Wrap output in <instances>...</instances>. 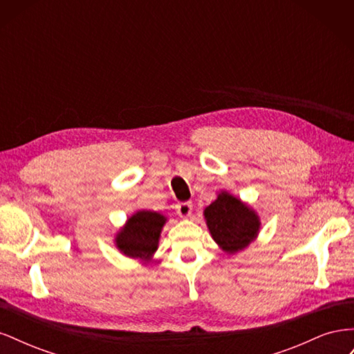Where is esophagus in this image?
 <instances>
[{
	"mask_svg": "<svg viewBox=\"0 0 354 354\" xmlns=\"http://www.w3.org/2000/svg\"><path fill=\"white\" fill-rule=\"evenodd\" d=\"M176 209L181 218H187L194 211V205H192V202H180L176 205Z\"/></svg>",
	"mask_w": 354,
	"mask_h": 354,
	"instance_id": "34e87169",
	"label": "esophagus"
}]
</instances>
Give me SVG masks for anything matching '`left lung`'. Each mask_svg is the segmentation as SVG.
<instances>
[{
	"mask_svg": "<svg viewBox=\"0 0 354 354\" xmlns=\"http://www.w3.org/2000/svg\"><path fill=\"white\" fill-rule=\"evenodd\" d=\"M212 239L227 254L246 248L259 234L260 217L236 196L220 192L217 199L203 209Z\"/></svg>",
	"mask_w": 354,
	"mask_h": 354,
	"instance_id": "8db88e82",
	"label": "left lung"
}]
</instances>
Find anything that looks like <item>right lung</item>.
I'll use <instances>...</instances> for the list:
<instances>
[{"label":"right lung","instance_id":"1","mask_svg":"<svg viewBox=\"0 0 354 354\" xmlns=\"http://www.w3.org/2000/svg\"><path fill=\"white\" fill-rule=\"evenodd\" d=\"M167 218L155 211H137L116 233V248L130 259L149 261L158 250Z\"/></svg>","mask_w":354,"mask_h":354}]
</instances>
